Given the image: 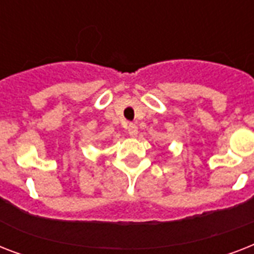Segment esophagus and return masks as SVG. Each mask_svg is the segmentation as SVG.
Masks as SVG:
<instances>
[{
	"label": "esophagus",
	"instance_id": "esophagus-1",
	"mask_svg": "<svg viewBox=\"0 0 254 254\" xmlns=\"http://www.w3.org/2000/svg\"><path fill=\"white\" fill-rule=\"evenodd\" d=\"M127 133H129V135H130L131 138L137 137V134H138V127H137V125H134V124H130V125L127 127Z\"/></svg>",
	"mask_w": 254,
	"mask_h": 254
}]
</instances>
